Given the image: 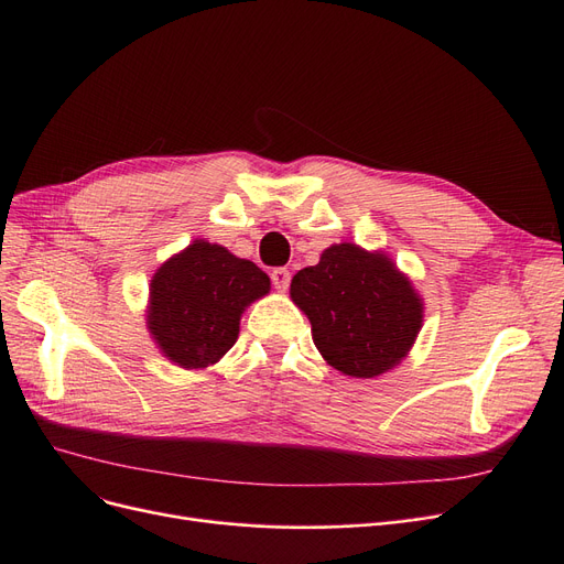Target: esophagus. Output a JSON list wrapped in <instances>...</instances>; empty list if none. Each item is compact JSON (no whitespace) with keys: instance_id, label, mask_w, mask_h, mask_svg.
I'll return each mask as SVG.
<instances>
[{"instance_id":"obj_1","label":"esophagus","mask_w":564,"mask_h":564,"mask_svg":"<svg viewBox=\"0 0 564 564\" xmlns=\"http://www.w3.org/2000/svg\"><path fill=\"white\" fill-rule=\"evenodd\" d=\"M270 280H272V286H275L278 292H286L289 282H292V272H289L286 268H275L270 272Z\"/></svg>"}]
</instances>
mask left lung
Instances as JSON below:
<instances>
[{
    "label": "left lung",
    "mask_w": 564,
    "mask_h": 564,
    "mask_svg": "<svg viewBox=\"0 0 564 564\" xmlns=\"http://www.w3.org/2000/svg\"><path fill=\"white\" fill-rule=\"evenodd\" d=\"M292 301L311 319L313 344L329 367L377 379L398 367L423 327V299L386 251L340 242L299 270Z\"/></svg>",
    "instance_id": "8db88e82"
}]
</instances>
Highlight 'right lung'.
Returning a JSON list of instances; mask_svg holds the SVG:
<instances>
[{
  "label": "right lung",
  "mask_w": 564,
  "mask_h": 564,
  "mask_svg": "<svg viewBox=\"0 0 564 564\" xmlns=\"http://www.w3.org/2000/svg\"><path fill=\"white\" fill-rule=\"evenodd\" d=\"M268 292L270 278L259 265L195 240L152 275L145 327L169 362L204 369L235 346L242 313Z\"/></svg>",
  "instance_id": "add662e5"
}]
</instances>
